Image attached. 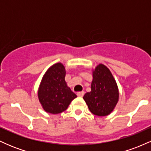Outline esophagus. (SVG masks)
Instances as JSON below:
<instances>
[{"instance_id": "34e87169", "label": "esophagus", "mask_w": 151, "mask_h": 151, "mask_svg": "<svg viewBox=\"0 0 151 151\" xmlns=\"http://www.w3.org/2000/svg\"><path fill=\"white\" fill-rule=\"evenodd\" d=\"M77 94L79 97H82L84 94V91H79V92H77Z\"/></svg>"}]
</instances>
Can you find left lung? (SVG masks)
<instances>
[{"label": "left lung", "instance_id": "obj_1", "mask_svg": "<svg viewBox=\"0 0 151 151\" xmlns=\"http://www.w3.org/2000/svg\"><path fill=\"white\" fill-rule=\"evenodd\" d=\"M92 76L91 91L86 93L83 99L91 113L105 116L113 111L119 101V88L113 74L103 64L92 70Z\"/></svg>", "mask_w": 151, "mask_h": 151}]
</instances>
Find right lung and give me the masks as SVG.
Masks as SVG:
<instances>
[{
	"instance_id": "1",
	"label": "right lung",
	"mask_w": 151,
	"mask_h": 151,
	"mask_svg": "<svg viewBox=\"0 0 151 151\" xmlns=\"http://www.w3.org/2000/svg\"><path fill=\"white\" fill-rule=\"evenodd\" d=\"M65 75V67L61 62L52 65L43 75L37 96L42 109L47 113H62L77 97L67 86Z\"/></svg>"
}]
</instances>
